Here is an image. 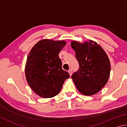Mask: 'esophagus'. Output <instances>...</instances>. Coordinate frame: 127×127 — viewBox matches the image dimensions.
Wrapping results in <instances>:
<instances>
[{
  "instance_id": "esophagus-1",
  "label": "esophagus",
  "mask_w": 127,
  "mask_h": 127,
  "mask_svg": "<svg viewBox=\"0 0 127 127\" xmlns=\"http://www.w3.org/2000/svg\"><path fill=\"white\" fill-rule=\"evenodd\" d=\"M68 73H69V74L70 76H71L72 74V73H73L72 70V69H69V70H68Z\"/></svg>"
}]
</instances>
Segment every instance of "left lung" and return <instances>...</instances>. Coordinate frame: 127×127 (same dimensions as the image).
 Returning <instances> with one entry per match:
<instances>
[{"mask_svg": "<svg viewBox=\"0 0 127 127\" xmlns=\"http://www.w3.org/2000/svg\"><path fill=\"white\" fill-rule=\"evenodd\" d=\"M71 47L79 66L72 76L77 89L86 96L97 93L106 84L110 76V62L106 53L92 40L83 43L73 41Z\"/></svg>", "mask_w": 127, "mask_h": 127, "instance_id": "obj_1", "label": "left lung"}]
</instances>
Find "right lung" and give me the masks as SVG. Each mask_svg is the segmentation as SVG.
<instances>
[{
  "mask_svg": "<svg viewBox=\"0 0 127 127\" xmlns=\"http://www.w3.org/2000/svg\"><path fill=\"white\" fill-rule=\"evenodd\" d=\"M65 41L44 39L31 49L27 58L25 75L34 92L43 98H51L61 91L68 72L62 69L59 53Z\"/></svg>",
  "mask_w": 127,
  "mask_h": 127,
  "instance_id": "1",
  "label": "right lung"
}]
</instances>
